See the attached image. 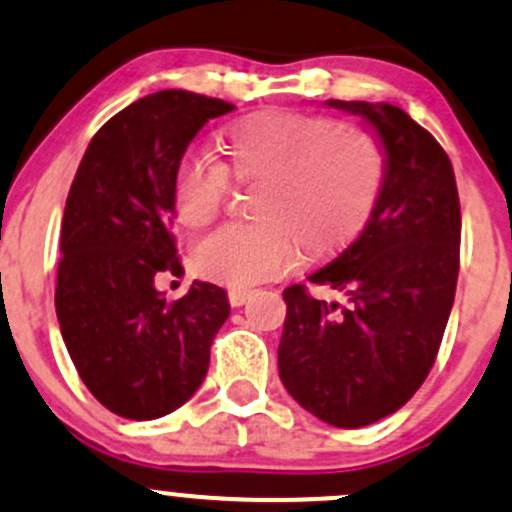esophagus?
<instances>
[{
	"mask_svg": "<svg viewBox=\"0 0 512 512\" xmlns=\"http://www.w3.org/2000/svg\"><path fill=\"white\" fill-rule=\"evenodd\" d=\"M251 291H246V288H231L229 291V303L234 305V308H239V305H244L246 300H249Z\"/></svg>",
	"mask_w": 512,
	"mask_h": 512,
	"instance_id": "1",
	"label": "esophagus"
}]
</instances>
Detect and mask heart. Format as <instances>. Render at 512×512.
<instances>
[{"label": "heart", "instance_id": "b5f03b06", "mask_svg": "<svg viewBox=\"0 0 512 512\" xmlns=\"http://www.w3.org/2000/svg\"><path fill=\"white\" fill-rule=\"evenodd\" d=\"M229 184H256L249 217L204 236L192 251L199 276L221 286H254L345 249L372 219L387 155L355 125L293 110L249 115L217 140V162L184 152L170 182L172 217L197 231L217 219Z\"/></svg>", "mask_w": 512, "mask_h": 512}]
</instances>
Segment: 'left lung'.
<instances>
[{
    "mask_svg": "<svg viewBox=\"0 0 512 512\" xmlns=\"http://www.w3.org/2000/svg\"><path fill=\"white\" fill-rule=\"evenodd\" d=\"M328 105L377 130L387 182L362 234L308 276L342 300L315 298L305 283L283 291L278 374L310 414L360 429L404 407L434 367L456 295L461 204L449 155L402 108Z\"/></svg>",
    "mask_w": 512,
    "mask_h": 512,
    "instance_id": "1",
    "label": "left lung"
}]
</instances>
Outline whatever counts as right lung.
<instances>
[{
  "label": "right lung",
  "mask_w": 512,
  "mask_h": 512,
  "mask_svg": "<svg viewBox=\"0 0 512 512\" xmlns=\"http://www.w3.org/2000/svg\"><path fill=\"white\" fill-rule=\"evenodd\" d=\"M226 100L160 91L93 135L66 199L56 315L88 392L123 419L175 412L199 389L229 318L224 288L194 281L177 300L155 276H182L170 182L194 135L231 113Z\"/></svg>",
  "instance_id": "right-lung-1"
}]
</instances>
